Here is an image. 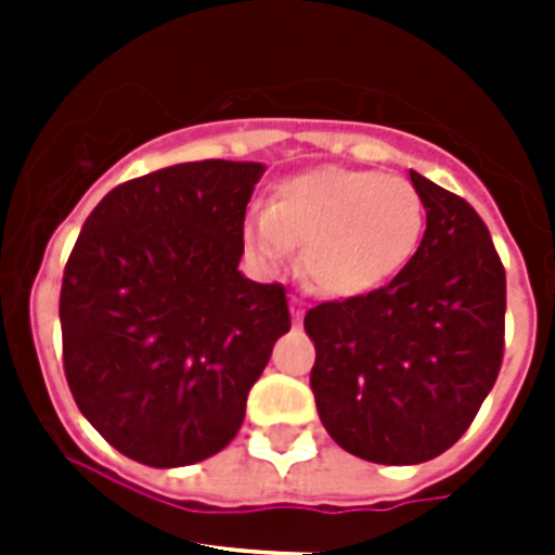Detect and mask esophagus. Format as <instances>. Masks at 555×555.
Here are the masks:
<instances>
[{"mask_svg":"<svg viewBox=\"0 0 555 555\" xmlns=\"http://www.w3.org/2000/svg\"><path fill=\"white\" fill-rule=\"evenodd\" d=\"M291 311H294V320L299 322L305 317V299L302 296H291Z\"/></svg>","mask_w":555,"mask_h":555,"instance_id":"1","label":"esophagus"}]
</instances>
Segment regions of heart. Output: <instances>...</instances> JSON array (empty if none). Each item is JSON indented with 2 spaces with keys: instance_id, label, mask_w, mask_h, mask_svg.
<instances>
[{
  "instance_id": "b5f03b06",
  "label": "heart",
  "mask_w": 555,
  "mask_h": 555,
  "mask_svg": "<svg viewBox=\"0 0 555 555\" xmlns=\"http://www.w3.org/2000/svg\"><path fill=\"white\" fill-rule=\"evenodd\" d=\"M426 209L395 172L320 167L279 184L253 212L244 238L261 259L299 250L305 282L328 296H363L405 268L421 244Z\"/></svg>"
}]
</instances>
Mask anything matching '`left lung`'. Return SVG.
Segmentation results:
<instances>
[{
    "instance_id": "8db88e82",
    "label": "left lung",
    "mask_w": 555,
    "mask_h": 555,
    "mask_svg": "<svg viewBox=\"0 0 555 555\" xmlns=\"http://www.w3.org/2000/svg\"><path fill=\"white\" fill-rule=\"evenodd\" d=\"M426 207L421 247L388 285L305 313L322 426L371 464L447 452L495 386L507 273L461 195L409 172Z\"/></svg>"
}]
</instances>
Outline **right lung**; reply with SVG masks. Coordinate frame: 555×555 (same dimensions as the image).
<instances>
[{
  "label": "right lung",
  "mask_w": 555,
  "mask_h": 555,
  "mask_svg": "<svg viewBox=\"0 0 555 555\" xmlns=\"http://www.w3.org/2000/svg\"><path fill=\"white\" fill-rule=\"evenodd\" d=\"M264 167L192 160L115 186L91 209L60 291L63 369L103 438L146 466L216 455L291 331L285 287L238 273Z\"/></svg>",
  "instance_id": "1"
}]
</instances>
